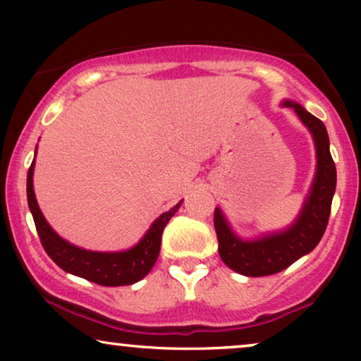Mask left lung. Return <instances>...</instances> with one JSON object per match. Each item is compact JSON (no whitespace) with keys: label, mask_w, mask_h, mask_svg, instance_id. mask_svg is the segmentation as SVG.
<instances>
[{"label":"left lung","mask_w":361,"mask_h":361,"mask_svg":"<svg viewBox=\"0 0 361 361\" xmlns=\"http://www.w3.org/2000/svg\"><path fill=\"white\" fill-rule=\"evenodd\" d=\"M283 105L293 108L312 133L317 154V171L299 216L284 231L263 235L258 240H241L230 228L219 207L214 215L221 261L230 269L251 278L279 273L319 245L327 228L337 185V169L330 154L329 135L324 123L299 103L284 100Z\"/></svg>","instance_id":"obj_1"}]
</instances>
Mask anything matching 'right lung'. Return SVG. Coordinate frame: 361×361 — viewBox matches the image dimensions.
Wrapping results in <instances>:
<instances>
[{"instance_id":"add662e5","label":"right lung","mask_w":361,"mask_h":361,"mask_svg":"<svg viewBox=\"0 0 361 361\" xmlns=\"http://www.w3.org/2000/svg\"><path fill=\"white\" fill-rule=\"evenodd\" d=\"M32 174L34 161L27 171V205L44 250L59 268L100 286H130L141 281L149 273L157 256H159L161 236L164 226L171 220V216L179 210L182 200L172 207L169 212H164L159 219H156L140 243L133 248L115 251V253H102V251L78 248V246L61 238L52 230V226L44 219L37 205L32 185Z\"/></svg>"}]
</instances>
